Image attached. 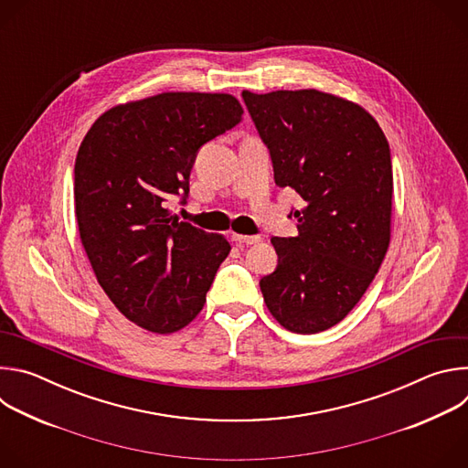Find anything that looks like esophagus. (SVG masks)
Instances as JSON below:
<instances>
[{"mask_svg": "<svg viewBox=\"0 0 468 468\" xmlns=\"http://www.w3.org/2000/svg\"><path fill=\"white\" fill-rule=\"evenodd\" d=\"M233 240L239 242V244H257V242H261V237L259 235H239V233H233Z\"/></svg>", "mask_w": 468, "mask_h": 468, "instance_id": "obj_1", "label": "esophagus"}]
</instances>
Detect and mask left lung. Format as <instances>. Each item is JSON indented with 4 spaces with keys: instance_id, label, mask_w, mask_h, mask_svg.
Returning <instances> with one entry per match:
<instances>
[{
    "instance_id": "left-lung-1",
    "label": "left lung",
    "mask_w": 468,
    "mask_h": 468,
    "mask_svg": "<svg viewBox=\"0 0 468 468\" xmlns=\"http://www.w3.org/2000/svg\"><path fill=\"white\" fill-rule=\"evenodd\" d=\"M242 100L269 148L278 186L294 188L296 237H274L276 271L259 285L274 318L294 333L339 324L378 274L390 240L392 163L378 122L318 90Z\"/></svg>"
}]
</instances>
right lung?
<instances>
[{"mask_svg": "<svg viewBox=\"0 0 468 468\" xmlns=\"http://www.w3.org/2000/svg\"><path fill=\"white\" fill-rule=\"evenodd\" d=\"M242 122L229 94L165 92L103 112L74 168L76 217L98 283L118 311L154 333L185 327L206 303L231 246L179 222L204 144Z\"/></svg>", "mask_w": 468, "mask_h": 468, "instance_id": "1", "label": "right lung"}]
</instances>
